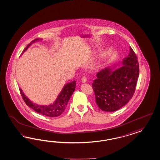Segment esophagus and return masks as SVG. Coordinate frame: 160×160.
<instances>
[{"label": "esophagus", "mask_w": 160, "mask_h": 160, "mask_svg": "<svg viewBox=\"0 0 160 160\" xmlns=\"http://www.w3.org/2000/svg\"><path fill=\"white\" fill-rule=\"evenodd\" d=\"M82 82H87V78L86 77H84V76H83L82 78Z\"/></svg>", "instance_id": "34e87169"}]
</instances>
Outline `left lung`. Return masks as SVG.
Wrapping results in <instances>:
<instances>
[{"label":"left lung","mask_w":160,"mask_h":160,"mask_svg":"<svg viewBox=\"0 0 160 160\" xmlns=\"http://www.w3.org/2000/svg\"><path fill=\"white\" fill-rule=\"evenodd\" d=\"M106 68L96 76L92 86L95 102L101 110L113 112L127 104L133 95L139 74L138 57L130 47L129 54L117 65Z\"/></svg>","instance_id":"8db88e82"}]
</instances>
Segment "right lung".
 I'll return each instance as SVG.
<instances>
[{"mask_svg": "<svg viewBox=\"0 0 160 160\" xmlns=\"http://www.w3.org/2000/svg\"><path fill=\"white\" fill-rule=\"evenodd\" d=\"M39 40H41V39L37 38L32 41V42L26 47L22 53L25 52L28 49V48L30 47L32 43H34ZM75 88L76 81H73L72 82L67 83L62 88V91L58 96L55 102L53 104L48 105H40L38 104L33 103L26 97L20 88V91L22 99L26 102L27 105L34 109L35 112L47 117H57L61 115V114L64 112L65 109L67 107V105L68 104L69 99L70 98V97L73 94Z\"/></svg>", "mask_w": 160, "mask_h": 160, "instance_id": "1", "label": "right lung"}]
</instances>
